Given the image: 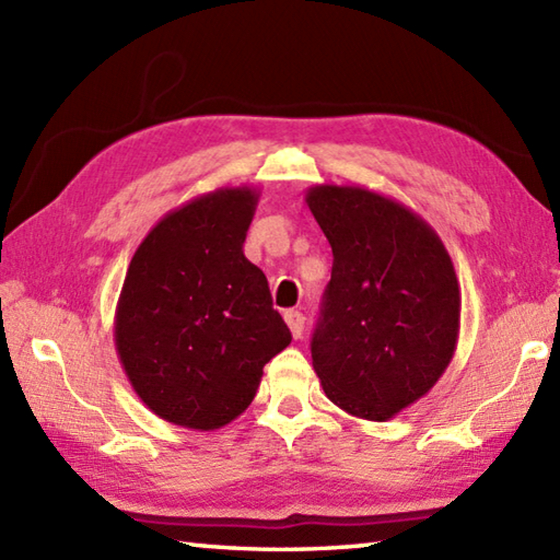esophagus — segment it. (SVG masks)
Here are the masks:
<instances>
[{"instance_id": "obj_1", "label": "esophagus", "mask_w": 560, "mask_h": 560, "mask_svg": "<svg viewBox=\"0 0 560 560\" xmlns=\"http://www.w3.org/2000/svg\"><path fill=\"white\" fill-rule=\"evenodd\" d=\"M283 319H287V325L291 329L293 339H301L303 337V327H305V317L299 311H289V313H283Z\"/></svg>"}]
</instances>
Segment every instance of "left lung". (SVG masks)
<instances>
[{
  "mask_svg": "<svg viewBox=\"0 0 560 560\" xmlns=\"http://www.w3.org/2000/svg\"><path fill=\"white\" fill-rule=\"evenodd\" d=\"M305 201L335 255L313 368L339 409L387 421L428 395L455 355V267L431 225L385 195L315 185Z\"/></svg>",
  "mask_w": 560,
  "mask_h": 560,
  "instance_id": "left-lung-1",
  "label": "left lung"
}]
</instances>
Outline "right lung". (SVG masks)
I'll use <instances>...</instances> for the list:
<instances>
[{
  "mask_svg": "<svg viewBox=\"0 0 560 560\" xmlns=\"http://www.w3.org/2000/svg\"><path fill=\"white\" fill-rule=\"evenodd\" d=\"M257 189L221 187L173 209L129 261L115 347L163 421L213 431L255 399L261 368L291 343L267 277L243 253Z\"/></svg>",
  "mask_w": 560,
  "mask_h": 560,
  "instance_id": "obj_1",
  "label": "right lung"
}]
</instances>
